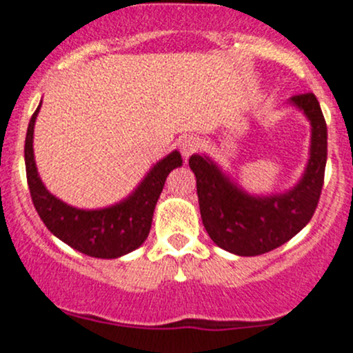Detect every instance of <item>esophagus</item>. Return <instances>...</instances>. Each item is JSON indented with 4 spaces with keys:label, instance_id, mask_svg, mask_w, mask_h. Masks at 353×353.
I'll return each mask as SVG.
<instances>
[{
    "label": "esophagus",
    "instance_id": "34e87169",
    "mask_svg": "<svg viewBox=\"0 0 353 353\" xmlns=\"http://www.w3.org/2000/svg\"><path fill=\"white\" fill-rule=\"evenodd\" d=\"M199 145L201 140L197 139V137H185V139L180 142V152H182V156L185 157V159H189V157L199 149Z\"/></svg>",
    "mask_w": 353,
    "mask_h": 353
}]
</instances>
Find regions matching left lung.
Instances as JSON below:
<instances>
[{
    "label": "left lung",
    "mask_w": 353,
    "mask_h": 353,
    "mask_svg": "<svg viewBox=\"0 0 353 353\" xmlns=\"http://www.w3.org/2000/svg\"><path fill=\"white\" fill-rule=\"evenodd\" d=\"M312 124L310 159L300 183L284 194L250 196L206 156L189 159L197 180L201 218L213 243L239 256L268 253L296 236L314 216L324 185L327 126L314 93L291 97Z\"/></svg>",
    "instance_id": "8db88e82"
}]
</instances>
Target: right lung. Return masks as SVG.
<instances>
[{
    "label": "right lung",
    "mask_w": 353,
    "mask_h": 353,
    "mask_svg": "<svg viewBox=\"0 0 353 353\" xmlns=\"http://www.w3.org/2000/svg\"><path fill=\"white\" fill-rule=\"evenodd\" d=\"M39 107L41 103L29 121L23 157L32 204L46 229L76 251L93 258H119L142 246L150 232L154 208L168 174L182 166L179 150L161 159L128 199L103 210H78L50 194L36 170L32 135Z\"/></svg>",
    "instance_id": "1"
}]
</instances>
